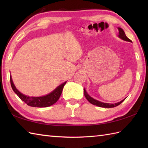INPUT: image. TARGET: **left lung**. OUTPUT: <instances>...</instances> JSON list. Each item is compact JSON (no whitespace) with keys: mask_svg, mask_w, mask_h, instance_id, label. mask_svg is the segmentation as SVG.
Listing matches in <instances>:
<instances>
[{"mask_svg":"<svg viewBox=\"0 0 148 148\" xmlns=\"http://www.w3.org/2000/svg\"><path fill=\"white\" fill-rule=\"evenodd\" d=\"M118 30H119V35L118 36L120 37L121 39H122L123 40H126V41H128V42H132V40L128 39V37L125 35V34L123 30L121 28L118 27ZM84 95L85 96L86 99L88 100V101L90 103H92V104L97 106H99V107H101V108H114L116 106H118V105L120 104L121 103H122L124 101V100H121L118 103H103V102H101L99 101V100H97L95 99H93L92 97H91L87 93V92H86L85 89H84Z\"/></svg>","mask_w":148,"mask_h":148,"instance_id":"obj_1","label":"left lung"}]
</instances>
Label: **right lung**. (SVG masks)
Returning <instances> with one entry per match:
<instances>
[{
  "label": "right lung",
  "mask_w": 148,
  "mask_h": 148,
  "mask_svg": "<svg viewBox=\"0 0 148 148\" xmlns=\"http://www.w3.org/2000/svg\"><path fill=\"white\" fill-rule=\"evenodd\" d=\"M10 81L12 90H13L15 93H16V95L20 97V99L21 100H23L25 103H26L28 106L31 107H37V108H46V107H48L54 104L55 103L57 102V100L59 99L62 94L63 88H64L66 83V82L62 83L56 88L55 90H53L51 93H50L47 95L39 97H30L23 95L16 88L13 82H12L11 76H10Z\"/></svg>",
  "instance_id": "right-lung-1"
}]
</instances>
